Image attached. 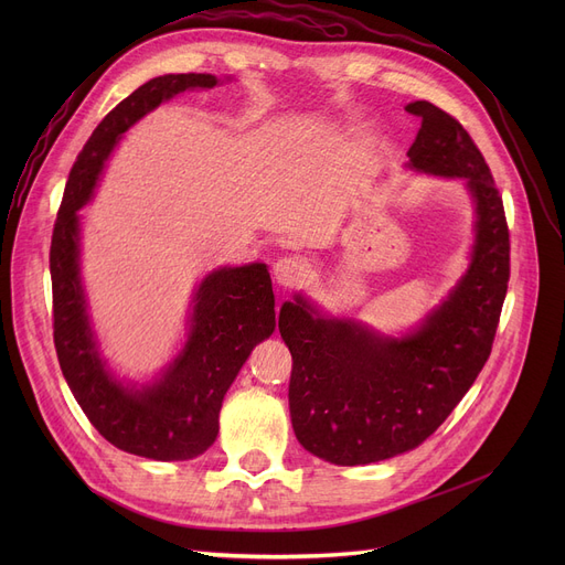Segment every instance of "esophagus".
Masks as SVG:
<instances>
[{
    "mask_svg": "<svg viewBox=\"0 0 565 565\" xmlns=\"http://www.w3.org/2000/svg\"><path fill=\"white\" fill-rule=\"evenodd\" d=\"M275 277L284 286H300L309 277V263L302 256H281L275 263Z\"/></svg>",
    "mask_w": 565,
    "mask_h": 565,
    "instance_id": "obj_1",
    "label": "esophagus"
}]
</instances>
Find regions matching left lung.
Here are the masks:
<instances>
[{"instance_id": "1", "label": "left lung", "mask_w": 565, "mask_h": 565, "mask_svg": "<svg viewBox=\"0 0 565 565\" xmlns=\"http://www.w3.org/2000/svg\"><path fill=\"white\" fill-rule=\"evenodd\" d=\"M407 158L414 169L460 175L477 203L467 275L419 332L382 339L352 320H324L286 302L279 332L292 354L288 405L302 447L334 465H369L430 437L486 366L511 277V241L492 171L458 118L428 100Z\"/></svg>"}]
</instances>
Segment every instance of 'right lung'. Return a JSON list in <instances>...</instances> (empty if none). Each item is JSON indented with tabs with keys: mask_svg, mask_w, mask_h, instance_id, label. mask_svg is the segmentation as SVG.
I'll return each mask as SVG.
<instances>
[{
	"mask_svg": "<svg viewBox=\"0 0 565 565\" xmlns=\"http://www.w3.org/2000/svg\"><path fill=\"white\" fill-rule=\"evenodd\" d=\"M215 75H162L118 103L79 151L58 205L52 245V334L58 366L86 419L116 449L151 460H190L217 437L226 390L252 348L277 324L273 281L263 263L222 267L196 290L185 350L153 387L130 392L98 358L77 267V211L98 173L137 118L185 88H211Z\"/></svg>",
	"mask_w": 565,
	"mask_h": 565,
	"instance_id": "add662e5",
	"label": "right lung"
}]
</instances>
